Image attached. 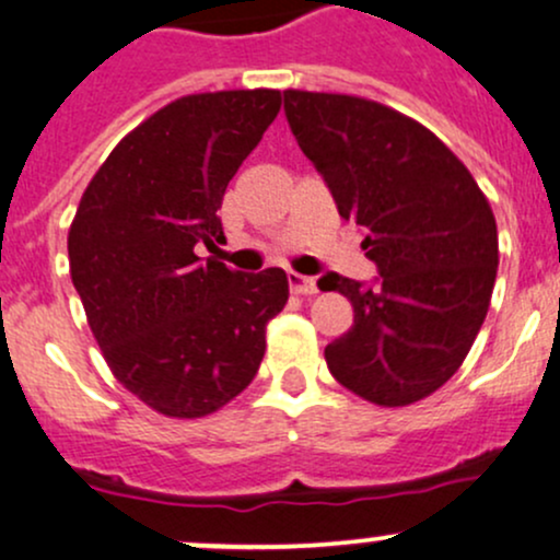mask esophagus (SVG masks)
<instances>
[{
  "mask_svg": "<svg viewBox=\"0 0 560 560\" xmlns=\"http://www.w3.org/2000/svg\"><path fill=\"white\" fill-rule=\"evenodd\" d=\"M287 281H290V290L294 294H316L318 292L316 281H313L311 276L294 273V270H290V273H287Z\"/></svg>",
  "mask_w": 560,
  "mask_h": 560,
  "instance_id": "obj_1",
  "label": "esophagus"
}]
</instances>
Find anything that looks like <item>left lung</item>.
Wrapping results in <instances>:
<instances>
[{"mask_svg": "<svg viewBox=\"0 0 560 560\" xmlns=\"http://www.w3.org/2000/svg\"><path fill=\"white\" fill-rule=\"evenodd\" d=\"M284 114L377 266L366 284L318 279L353 305V327L324 348L329 372L380 407L420 401L459 370L487 318L500 262L487 196L433 132L388 106L287 90Z\"/></svg>", "mask_w": 560, "mask_h": 560, "instance_id": "left-lung-1", "label": "left lung"}]
</instances>
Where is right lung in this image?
I'll return each instance as SVG.
<instances>
[{"label": "right lung", "mask_w": 560, "mask_h": 560, "mask_svg": "<svg viewBox=\"0 0 560 560\" xmlns=\"http://www.w3.org/2000/svg\"><path fill=\"white\" fill-rule=\"evenodd\" d=\"M281 108L279 90L188 95L110 151L69 231L71 279L110 372L167 417H205L255 380L281 268L196 257L223 238L225 188Z\"/></svg>", "instance_id": "1"}]
</instances>
